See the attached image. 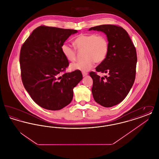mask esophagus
I'll return each mask as SVG.
<instances>
[{
    "label": "esophagus",
    "mask_w": 159,
    "mask_h": 159,
    "mask_svg": "<svg viewBox=\"0 0 159 159\" xmlns=\"http://www.w3.org/2000/svg\"><path fill=\"white\" fill-rule=\"evenodd\" d=\"M82 75H83V77H85V76H88V73H84V72H83V73H82Z\"/></svg>",
    "instance_id": "1"
}]
</instances>
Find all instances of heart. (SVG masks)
<instances>
[{
  "label": "heart",
  "mask_w": 159,
  "mask_h": 159,
  "mask_svg": "<svg viewBox=\"0 0 159 159\" xmlns=\"http://www.w3.org/2000/svg\"><path fill=\"white\" fill-rule=\"evenodd\" d=\"M74 44L79 51H85L86 58L82 62L70 65L71 70H80L86 72L93 67L95 62L101 63L105 60L109 51V43L103 35L92 33L80 34L74 41ZM61 51L64 57L71 62L76 60V50L67 43L61 46Z\"/></svg>",
  "instance_id": "1"
}]
</instances>
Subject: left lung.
Returning <instances> with one entry per match:
<instances>
[{
	"label": "left lung",
	"mask_w": 159,
	"mask_h": 159,
	"mask_svg": "<svg viewBox=\"0 0 159 159\" xmlns=\"http://www.w3.org/2000/svg\"><path fill=\"white\" fill-rule=\"evenodd\" d=\"M89 30L103 32L109 43L106 60L96 68L97 71L107 73V76L101 77L94 72L89 73L93 80V97L104 107L117 105L126 98L135 81V48L128 33L121 27L104 24L91 27Z\"/></svg>",
	"instance_id": "left-lung-1"
}]
</instances>
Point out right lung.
<instances>
[{
	"instance_id": "obj_1",
	"label": "right lung",
	"mask_w": 159,
	"mask_h": 159,
	"mask_svg": "<svg viewBox=\"0 0 159 159\" xmlns=\"http://www.w3.org/2000/svg\"><path fill=\"white\" fill-rule=\"evenodd\" d=\"M76 30L40 26L33 31L20 51V64L24 86L41 107L59 110L68 105L73 88L83 78L80 71L64 73L68 61L61 46Z\"/></svg>"
}]
</instances>
